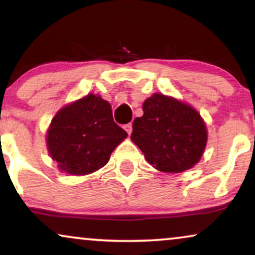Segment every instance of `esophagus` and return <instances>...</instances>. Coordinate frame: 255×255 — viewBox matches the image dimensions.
Segmentation results:
<instances>
[{"label": "esophagus", "mask_w": 255, "mask_h": 255, "mask_svg": "<svg viewBox=\"0 0 255 255\" xmlns=\"http://www.w3.org/2000/svg\"><path fill=\"white\" fill-rule=\"evenodd\" d=\"M124 128H125V131H127L128 134L132 133V124H131V123H128V124L125 125Z\"/></svg>", "instance_id": "34e87169"}]
</instances>
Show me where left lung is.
Listing matches in <instances>:
<instances>
[{"label":"left lung","mask_w":255,"mask_h":255,"mask_svg":"<svg viewBox=\"0 0 255 255\" xmlns=\"http://www.w3.org/2000/svg\"><path fill=\"white\" fill-rule=\"evenodd\" d=\"M133 121L131 140L155 169L181 173L200 161L208 140L207 127L194 108L173 97L153 94Z\"/></svg>","instance_id":"left-lung-1"}]
</instances>
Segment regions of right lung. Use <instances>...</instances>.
<instances>
[{
    "instance_id": "add662e5",
    "label": "right lung",
    "mask_w": 255,
    "mask_h": 255,
    "mask_svg": "<svg viewBox=\"0 0 255 255\" xmlns=\"http://www.w3.org/2000/svg\"><path fill=\"white\" fill-rule=\"evenodd\" d=\"M127 137L114 122L110 103L89 94L58 111L48 128L46 142L59 168L72 175H86L106 166Z\"/></svg>"
}]
</instances>
